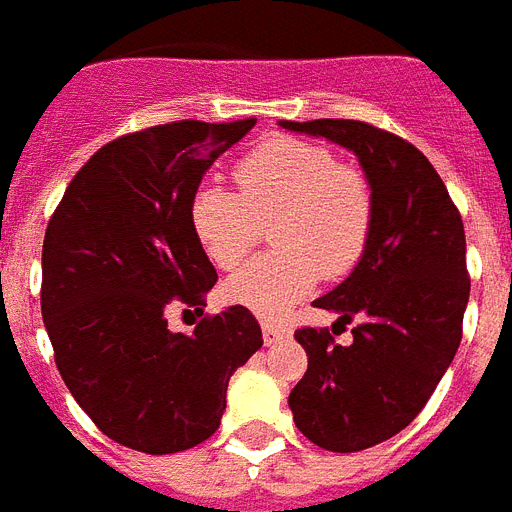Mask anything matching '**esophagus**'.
Masks as SVG:
<instances>
[{
	"mask_svg": "<svg viewBox=\"0 0 512 512\" xmlns=\"http://www.w3.org/2000/svg\"><path fill=\"white\" fill-rule=\"evenodd\" d=\"M289 328L281 326V323H273V321H263V339L265 344H276L281 342V339H289Z\"/></svg>",
	"mask_w": 512,
	"mask_h": 512,
	"instance_id": "1",
	"label": "esophagus"
}]
</instances>
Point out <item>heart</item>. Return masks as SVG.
Instances as JSON below:
<instances>
[{
  "mask_svg": "<svg viewBox=\"0 0 512 512\" xmlns=\"http://www.w3.org/2000/svg\"><path fill=\"white\" fill-rule=\"evenodd\" d=\"M239 194L205 184L191 194L189 223L220 270L257 247L263 226L276 252L226 281V297L263 318H281L318 278L347 276L371 242L376 199L363 170L336 162L313 141L276 136L236 162Z\"/></svg>",
  "mask_w": 512,
  "mask_h": 512,
  "instance_id": "1",
  "label": "heart"
}]
</instances>
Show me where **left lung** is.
Instances as JSON below:
<instances>
[{"label":"left lung","mask_w":512,"mask_h":512,"mask_svg":"<svg viewBox=\"0 0 512 512\" xmlns=\"http://www.w3.org/2000/svg\"><path fill=\"white\" fill-rule=\"evenodd\" d=\"M355 152L373 186L371 242L350 276L313 302L355 321L347 347L328 328L294 331L307 371L289 394L297 429L331 452L400 434L434 394L463 339L471 294L458 207L426 155L363 120H281ZM334 323V326H336Z\"/></svg>","instance_id":"1"}]
</instances>
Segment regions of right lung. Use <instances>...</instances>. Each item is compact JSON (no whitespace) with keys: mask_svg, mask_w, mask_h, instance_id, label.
Listing matches in <instances>:
<instances>
[{"mask_svg":"<svg viewBox=\"0 0 512 512\" xmlns=\"http://www.w3.org/2000/svg\"><path fill=\"white\" fill-rule=\"evenodd\" d=\"M234 123L176 120L91 155L54 210L41 249V315L62 381L112 442L170 455L218 431L236 368L263 347L247 307L202 313L218 281L189 223L207 168L247 136Z\"/></svg>","mask_w":512,"mask_h":512,"instance_id":"add662e5","label":"right lung"}]
</instances>
